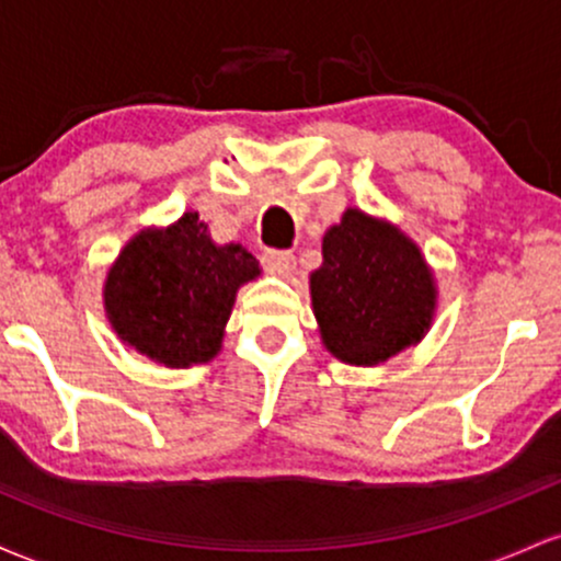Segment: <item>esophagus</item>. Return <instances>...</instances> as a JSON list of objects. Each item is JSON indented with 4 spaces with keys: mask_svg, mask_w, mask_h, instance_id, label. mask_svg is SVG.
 I'll return each instance as SVG.
<instances>
[{
    "mask_svg": "<svg viewBox=\"0 0 561 561\" xmlns=\"http://www.w3.org/2000/svg\"><path fill=\"white\" fill-rule=\"evenodd\" d=\"M261 261L268 274L289 276L295 272V255L289 253V250H266V253L261 255Z\"/></svg>",
    "mask_w": 561,
    "mask_h": 561,
    "instance_id": "esophagus-1",
    "label": "esophagus"
}]
</instances>
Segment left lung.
<instances>
[{
  "instance_id": "8db88e82",
  "label": "left lung",
  "mask_w": 561,
  "mask_h": 561,
  "mask_svg": "<svg viewBox=\"0 0 561 561\" xmlns=\"http://www.w3.org/2000/svg\"><path fill=\"white\" fill-rule=\"evenodd\" d=\"M321 255L311 274V306L334 358L377 366L427 334L437 306L435 276L401 229L347 208L327 229Z\"/></svg>"
}]
</instances>
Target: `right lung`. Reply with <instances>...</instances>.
<instances>
[{"mask_svg":"<svg viewBox=\"0 0 561 561\" xmlns=\"http://www.w3.org/2000/svg\"><path fill=\"white\" fill-rule=\"evenodd\" d=\"M259 274L242 244H216L190 210L171 227L134 234L107 272L102 298L126 345L186 369L221 351L237 289Z\"/></svg>","mask_w":561,"mask_h":561,"instance_id":"1","label":"right lung"}]
</instances>
